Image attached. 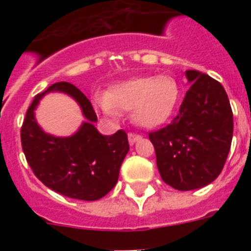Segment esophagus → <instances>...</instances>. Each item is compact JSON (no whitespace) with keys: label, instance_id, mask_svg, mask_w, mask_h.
Instances as JSON below:
<instances>
[{"label":"esophagus","instance_id":"esophagus-1","mask_svg":"<svg viewBox=\"0 0 251 251\" xmlns=\"http://www.w3.org/2000/svg\"><path fill=\"white\" fill-rule=\"evenodd\" d=\"M127 138H129V142L130 143H131V145H133V143H135V142L137 141H139V139H141V135H139V134H137V133H129L127 134Z\"/></svg>","mask_w":251,"mask_h":251}]
</instances>
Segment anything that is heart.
<instances>
[{
	"mask_svg": "<svg viewBox=\"0 0 251 251\" xmlns=\"http://www.w3.org/2000/svg\"><path fill=\"white\" fill-rule=\"evenodd\" d=\"M179 87L171 75L141 76L113 86L108 94L95 96V105L106 117L117 118L120 112H131L138 125H160L176 108Z\"/></svg>",
	"mask_w": 251,
	"mask_h": 251,
	"instance_id": "1",
	"label": "heart"
}]
</instances>
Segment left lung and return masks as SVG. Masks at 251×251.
Here are the masks:
<instances>
[{"label":"left lung","instance_id":"8db88e82","mask_svg":"<svg viewBox=\"0 0 251 251\" xmlns=\"http://www.w3.org/2000/svg\"><path fill=\"white\" fill-rule=\"evenodd\" d=\"M191 87L171 124L151 131L163 181L187 191L222 173L233 137V112L226 90L207 74L187 70Z\"/></svg>","mask_w":251,"mask_h":251}]
</instances>
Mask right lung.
Listing matches in <instances>:
<instances>
[{
	"label": "right lung",
	"instance_id": "right-lung-1",
	"mask_svg": "<svg viewBox=\"0 0 251 251\" xmlns=\"http://www.w3.org/2000/svg\"><path fill=\"white\" fill-rule=\"evenodd\" d=\"M49 90H61L76 99L89 120L69 138L45 134L33 117L38 100ZM98 121L91 101L68 82H58L37 94L29 105L21 129L22 149L33 175L58 194L80 201H98L117 183L122 161L129 151L127 134L118 130L101 135L92 122Z\"/></svg>",
	"mask_w": 251,
	"mask_h": 251
}]
</instances>
